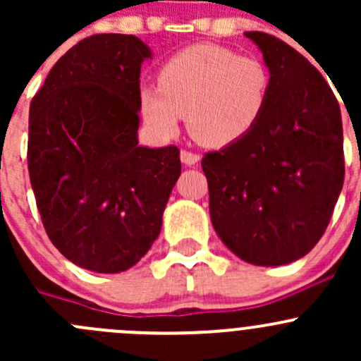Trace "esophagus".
<instances>
[{
  "label": "esophagus",
  "mask_w": 361,
  "mask_h": 361,
  "mask_svg": "<svg viewBox=\"0 0 361 361\" xmlns=\"http://www.w3.org/2000/svg\"><path fill=\"white\" fill-rule=\"evenodd\" d=\"M180 157H181V162H183L185 166H195V164L201 160V157H199L197 154H192V152H187V150H181Z\"/></svg>",
  "instance_id": "obj_1"
}]
</instances>
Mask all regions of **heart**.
<instances>
[{
    "label": "heart",
    "mask_w": 361,
    "mask_h": 361,
    "mask_svg": "<svg viewBox=\"0 0 361 361\" xmlns=\"http://www.w3.org/2000/svg\"><path fill=\"white\" fill-rule=\"evenodd\" d=\"M271 71L260 59L221 45H192L171 57L159 85H143L140 110L148 130L169 140L181 116L197 143L221 148L243 140L264 115Z\"/></svg>",
    "instance_id": "obj_1"
}]
</instances>
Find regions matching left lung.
Masks as SVG:
<instances>
[{"label": "left lung", "instance_id": "obj_1", "mask_svg": "<svg viewBox=\"0 0 361 361\" xmlns=\"http://www.w3.org/2000/svg\"><path fill=\"white\" fill-rule=\"evenodd\" d=\"M271 71L264 115L243 140L204 155L211 224L241 260L292 264L329 227L344 183L341 108L322 73L265 32H245Z\"/></svg>", "mask_w": 361, "mask_h": 361}]
</instances>
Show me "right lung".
<instances>
[{"label": "right lung", "instance_id": "add662e5", "mask_svg": "<svg viewBox=\"0 0 361 361\" xmlns=\"http://www.w3.org/2000/svg\"><path fill=\"white\" fill-rule=\"evenodd\" d=\"M150 47L94 35L50 69L29 108L27 167L50 241L101 274L136 265L181 174L176 147L140 145V73Z\"/></svg>", "mask_w": 361, "mask_h": 361}]
</instances>
